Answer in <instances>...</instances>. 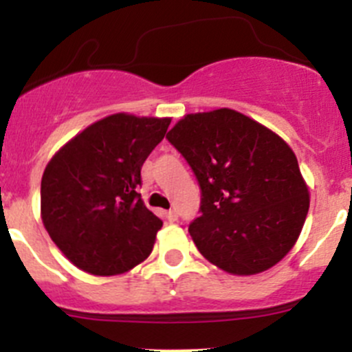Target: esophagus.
<instances>
[{"mask_svg": "<svg viewBox=\"0 0 352 352\" xmlns=\"http://www.w3.org/2000/svg\"><path fill=\"white\" fill-rule=\"evenodd\" d=\"M177 218H179V212H177L175 209H170V211H166V219H168L170 223L177 221Z\"/></svg>", "mask_w": 352, "mask_h": 352, "instance_id": "34e87169", "label": "esophagus"}]
</instances>
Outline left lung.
Listing matches in <instances>:
<instances>
[{"label": "left lung", "mask_w": 352, "mask_h": 352, "mask_svg": "<svg viewBox=\"0 0 352 352\" xmlns=\"http://www.w3.org/2000/svg\"><path fill=\"white\" fill-rule=\"evenodd\" d=\"M201 186L189 233L202 257L233 276L264 272L303 230L310 192L281 136L233 109L184 116L166 134Z\"/></svg>", "instance_id": "8db88e82"}]
</instances>
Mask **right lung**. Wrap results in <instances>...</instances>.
Listing matches in <instances>:
<instances>
[{
	"instance_id": "right-lung-1",
	"label": "right lung",
	"mask_w": 352,
	"mask_h": 352,
	"mask_svg": "<svg viewBox=\"0 0 352 352\" xmlns=\"http://www.w3.org/2000/svg\"><path fill=\"white\" fill-rule=\"evenodd\" d=\"M172 117L119 112L90 124L49 160L41 218L71 264L94 276L131 271L153 250L162 219L136 192L141 166Z\"/></svg>"
}]
</instances>
